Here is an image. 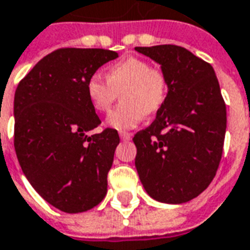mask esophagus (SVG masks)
I'll return each mask as SVG.
<instances>
[{"label":"esophagus","mask_w":250,"mask_h":250,"mask_svg":"<svg viewBox=\"0 0 250 250\" xmlns=\"http://www.w3.org/2000/svg\"><path fill=\"white\" fill-rule=\"evenodd\" d=\"M119 136L122 140H130L132 134H131V132H125V131H120Z\"/></svg>","instance_id":"34e87169"}]
</instances>
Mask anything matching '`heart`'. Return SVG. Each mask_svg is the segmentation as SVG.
I'll list each match as a JSON object with an SVG mask.
<instances>
[{
	"mask_svg": "<svg viewBox=\"0 0 250 250\" xmlns=\"http://www.w3.org/2000/svg\"><path fill=\"white\" fill-rule=\"evenodd\" d=\"M168 79L155 70L148 61L128 57L107 68V78L92 74L86 84L88 101L98 112H106L120 94L122 104L111 111L106 125L114 130H130L139 125L144 115H152L164 104L168 95Z\"/></svg>",
	"mask_w": 250,
	"mask_h": 250,
	"instance_id": "1",
	"label": "heart"
}]
</instances>
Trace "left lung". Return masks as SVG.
Wrapping results in <instances>:
<instances>
[{
	"label": "left lung",
	"instance_id": "left-lung-1",
	"mask_svg": "<svg viewBox=\"0 0 250 250\" xmlns=\"http://www.w3.org/2000/svg\"><path fill=\"white\" fill-rule=\"evenodd\" d=\"M160 64L168 95L147 128L136 132L135 167L152 199L183 204L213 180L223 155L227 107L213 67L184 47H135Z\"/></svg>",
	"mask_w": 250,
	"mask_h": 250
}]
</instances>
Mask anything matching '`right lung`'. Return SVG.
I'll return each instance as SVG.
<instances>
[{"mask_svg":"<svg viewBox=\"0 0 250 250\" xmlns=\"http://www.w3.org/2000/svg\"><path fill=\"white\" fill-rule=\"evenodd\" d=\"M118 53L59 49L22 79L14 95V148L23 175L49 204L66 213L91 209L107 193L119 135L101 125L86 84Z\"/></svg>","mask_w":250,"mask_h":250,"instance_id":"1","label":"right lung"}]
</instances>
